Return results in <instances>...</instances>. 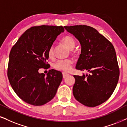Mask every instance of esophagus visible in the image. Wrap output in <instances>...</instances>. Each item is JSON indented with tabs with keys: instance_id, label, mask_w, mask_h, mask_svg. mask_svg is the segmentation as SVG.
Listing matches in <instances>:
<instances>
[{
	"instance_id": "1",
	"label": "esophagus",
	"mask_w": 127,
	"mask_h": 127,
	"mask_svg": "<svg viewBox=\"0 0 127 127\" xmlns=\"http://www.w3.org/2000/svg\"><path fill=\"white\" fill-rule=\"evenodd\" d=\"M62 75H63V78H66L67 76L69 75L68 73H65V72H62Z\"/></svg>"
}]
</instances>
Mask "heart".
<instances>
[{
	"instance_id": "b5f03b06",
	"label": "heart",
	"mask_w": 127,
	"mask_h": 127,
	"mask_svg": "<svg viewBox=\"0 0 127 127\" xmlns=\"http://www.w3.org/2000/svg\"><path fill=\"white\" fill-rule=\"evenodd\" d=\"M62 42L68 47L69 49H71V52L73 53V49L76 45L75 40L72 36L70 35H65L62 39ZM48 56L50 58H52L54 56V48L51 46L48 51ZM73 61L70 59L59 60L54 65V68L56 70L64 72H68L71 69V65Z\"/></svg>"
}]
</instances>
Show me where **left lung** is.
<instances>
[{"mask_svg": "<svg viewBox=\"0 0 127 127\" xmlns=\"http://www.w3.org/2000/svg\"><path fill=\"white\" fill-rule=\"evenodd\" d=\"M77 38L81 54L76 69L90 74L74 75L73 94L81 104L89 107L101 105L111 96L120 76L116 53L111 42L94 28L87 25L64 26Z\"/></svg>", "mask_w": 127, "mask_h": 127, "instance_id": "left-lung-1", "label": "left lung"}]
</instances>
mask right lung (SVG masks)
Masks as SVG:
<instances>
[{"label": "right lung", "mask_w": 127, "mask_h": 127, "mask_svg": "<svg viewBox=\"0 0 127 127\" xmlns=\"http://www.w3.org/2000/svg\"><path fill=\"white\" fill-rule=\"evenodd\" d=\"M64 31L61 26H33L25 32L11 49L7 77L15 93L28 104L42 105L55 96L62 73L52 69L45 76L38 70L48 69V51Z\"/></svg>", "instance_id": "add662e5"}]
</instances>
